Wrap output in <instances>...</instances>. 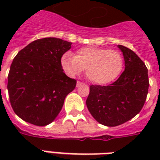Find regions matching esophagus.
Here are the masks:
<instances>
[{
    "instance_id": "1",
    "label": "esophagus",
    "mask_w": 160,
    "mask_h": 160,
    "mask_svg": "<svg viewBox=\"0 0 160 160\" xmlns=\"http://www.w3.org/2000/svg\"><path fill=\"white\" fill-rule=\"evenodd\" d=\"M83 83L80 82V81H77V83H76V86L77 87H79V86H80V85H82Z\"/></svg>"
}]
</instances>
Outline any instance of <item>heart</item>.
I'll use <instances>...</instances> for the list:
<instances>
[{"label":"heart","instance_id":"obj_1","mask_svg":"<svg viewBox=\"0 0 160 160\" xmlns=\"http://www.w3.org/2000/svg\"><path fill=\"white\" fill-rule=\"evenodd\" d=\"M61 65L70 76L80 74L85 69L88 80L94 84L105 85L114 80L124 67V58L115 50L84 47L72 56L65 54L61 59Z\"/></svg>","mask_w":160,"mask_h":160}]
</instances>
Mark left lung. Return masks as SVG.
<instances>
[{
  "label": "left lung",
  "instance_id": "1",
  "mask_svg": "<svg viewBox=\"0 0 160 160\" xmlns=\"http://www.w3.org/2000/svg\"><path fill=\"white\" fill-rule=\"evenodd\" d=\"M124 58V70L109 85L90 86L86 100L89 111L100 124L114 127L139 114L146 100L149 82L148 69L130 49L118 45Z\"/></svg>",
  "mask_w": 160,
  "mask_h": 160
}]
</instances>
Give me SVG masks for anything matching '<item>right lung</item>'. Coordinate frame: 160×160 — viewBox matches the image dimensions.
I'll return each instance as SVG.
<instances>
[{
  "label": "right lung",
  "mask_w": 160,
  "mask_h": 160,
  "mask_svg": "<svg viewBox=\"0 0 160 160\" xmlns=\"http://www.w3.org/2000/svg\"><path fill=\"white\" fill-rule=\"evenodd\" d=\"M71 42L55 37L32 41L19 51L8 75L9 98L21 119L37 126L51 124L76 85L61 65Z\"/></svg>",
  "instance_id": "obj_1"
}]
</instances>
